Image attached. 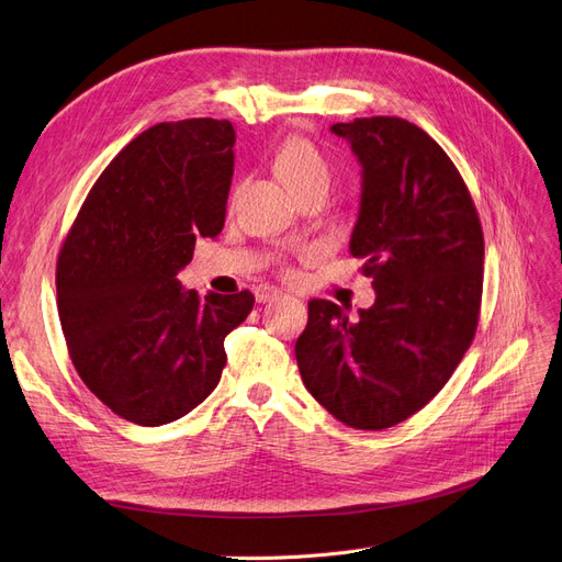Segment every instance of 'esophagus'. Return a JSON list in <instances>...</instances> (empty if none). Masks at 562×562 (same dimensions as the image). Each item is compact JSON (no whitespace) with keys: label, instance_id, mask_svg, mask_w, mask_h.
Listing matches in <instances>:
<instances>
[{"label":"esophagus","instance_id":"esophagus-1","mask_svg":"<svg viewBox=\"0 0 562 562\" xmlns=\"http://www.w3.org/2000/svg\"><path fill=\"white\" fill-rule=\"evenodd\" d=\"M279 295H283L279 288H271V285H260L258 291H255V297H258V302H271V300H277Z\"/></svg>","mask_w":562,"mask_h":562}]
</instances>
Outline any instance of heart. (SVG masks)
Wrapping results in <instances>:
<instances>
[{"mask_svg": "<svg viewBox=\"0 0 562 562\" xmlns=\"http://www.w3.org/2000/svg\"><path fill=\"white\" fill-rule=\"evenodd\" d=\"M274 171L295 194L316 184H328L330 168L321 149L304 135H291L274 151Z\"/></svg>", "mask_w": 562, "mask_h": 562, "instance_id": "obj_1", "label": "heart"}]
</instances>
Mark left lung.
<instances>
[{
  "mask_svg": "<svg viewBox=\"0 0 562 562\" xmlns=\"http://www.w3.org/2000/svg\"><path fill=\"white\" fill-rule=\"evenodd\" d=\"M330 131L363 166L349 248L378 297L356 321L330 300H312L295 359L304 386L335 419L380 431L419 413L473 342L483 227L467 182L419 126L363 116Z\"/></svg>",
  "mask_w": 562,
  "mask_h": 562,
  "instance_id": "1",
  "label": "left lung"
}]
</instances>
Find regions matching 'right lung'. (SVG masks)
Masks as SVG:
<instances>
[{
    "label": "right lung",
    "instance_id": "obj_1",
    "mask_svg": "<svg viewBox=\"0 0 562 562\" xmlns=\"http://www.w3.org/2000/svg\"><path fill=\"white\" fill-rule=\"evenodd\" d=\"M234 128L182 119L143 131L110 161L58 252V316L81 382L140 427L180 419L217 386L225 337L255 297L182 291L201 236L225 225Z\"/></svg>",
    "mask_w": 562,
    "mask_h": 562
}]
</instances>
